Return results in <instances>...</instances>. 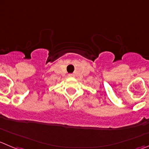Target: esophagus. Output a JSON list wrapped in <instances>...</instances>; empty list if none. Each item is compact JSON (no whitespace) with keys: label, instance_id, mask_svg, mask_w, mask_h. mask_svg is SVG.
I'll use <instances>...</instances> for the list:
<instances>
[{"label":"esophagus","instance_id":"34e87169","mask_svg":"<svg viewBox=\"0 0 149 149\" xmlns=\"http://www.w3.org/2000/svg\"><path fill=\"white\" fill-rule=\"evenodd\" d=\"M70 76H72V75H71V74H70Z\"/></svg>","mask_w":149,"mask_h":149}]
</instances>
